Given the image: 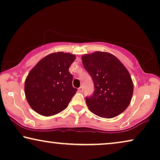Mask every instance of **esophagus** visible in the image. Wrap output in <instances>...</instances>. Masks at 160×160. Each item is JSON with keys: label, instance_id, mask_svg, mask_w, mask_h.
I'll list each match as a JSON object with an SVG mask.
<instances>
[{"label": "esophagus", "instance_id": "1", "mask_svg": "<svg viewBox=\"0 0 160 160\" xmlns=\"http://www.w3.org/2000/svg\"><path fill=\"white\" fill-rule=\"evenodd\" d=\"M78 91L80 92V93H81V92H82L83 91V88L82 86L80 87L79 88H78Z\"/></svg>", "mask_w": 160, "mask_h": 160}]
</instances>
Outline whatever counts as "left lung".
<instances>
[{
  "label": "left lung",
  "instance_id": "1",
  "mask_svg": "<svg viewBox=\"0 0 160 160\" xmlns=\"http://www.w3.org/2000/svg\"><path fill=\"white\" fill-rule=\"evenodd\" d=\"M85 69L94 82V93L85 98L91 112L113 118L127 109L133 93V83L122 62L112 53L96 51L82 56Z\"/></svg>",
  "mask_w": 160,
  "mask_h": 160
}]
</instances>
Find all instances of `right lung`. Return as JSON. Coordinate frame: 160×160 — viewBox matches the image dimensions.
Returning <instances> with one entry per match:
<instances>
[{
	"instance_id": "1",
	"label": "right lung",
	"mask_w": 160,
	"mask_h": 160,
	"mask_svg": "<svg viewBox=\"0 0 160 160\" xmlns=\"http://www.w3.org/2000/svg\"><path fill=\"white\" fill-rule=\"evenodd\" d=\"M76 56L57 52L47 55L31 69L24 82V93L30 107L49 117L62 112L78 90L72 86L69 68Z\"/></svg>"
}]
</instances>
